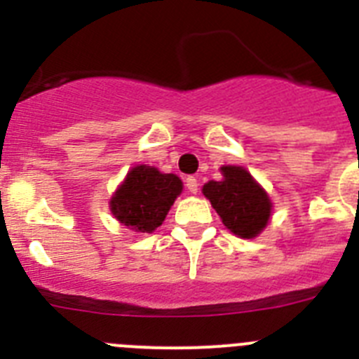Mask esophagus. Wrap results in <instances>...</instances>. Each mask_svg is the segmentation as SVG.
I'll use <instances>...</instances> for the list:
<instances>
[{
  "instance_id": "esophagus-1",
  "label": "esophagus",
  "mask_w": 359,
  "mask_h": 359,
  "mask_svg": "<svg viewBox=\"0 0 359 359\" xmlns=\"http://www.w3.org/2000/svg\"><path fill=\"white\" fill-rule=\"evenodd\" d=\"M198 187H199V183L194 176L187 177V190H189L190 194H196V192H198Z\"/></svg>"
}]
</instances>
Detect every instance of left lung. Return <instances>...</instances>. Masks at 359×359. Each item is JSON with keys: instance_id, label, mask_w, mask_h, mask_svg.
I'll list each match as a JSON object with an SVG mask.
<instances>
[{"instance_id": "left-lung-1", "label": "left lung", "mask_w": 359, "mask_h": 359, "mask_svg": "<svg viewBox=\"0 0 359 359\" xmlns=\"http://www.w3.org/2000/svg\"><path fill=\"white\" fill-rule=\"evenodd\" d=\"M219 182L203 185V196L210 201L224 226L241 239H255L271 219L273 203L255 177L241 165H223Z\"/></svg>"}]
</instances>
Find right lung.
<instances>
[{
	"label": "right lung",
	"mask_w": 359,
	"mask_h": 359,
	"mask_svg": "<svg viewBox=\"0 0 359 359\" xmlns=\"http://www.w3.org/2000/svg\"><path fill=\"white\" fill-rule=\"evenodd\" d=\"M182 190L183 182L176 174L135 165L111 196L109 210L129 230L152 233L163 223Z\"/></svg>",
	"instance_id": "obj_1"
}]
</instances>
